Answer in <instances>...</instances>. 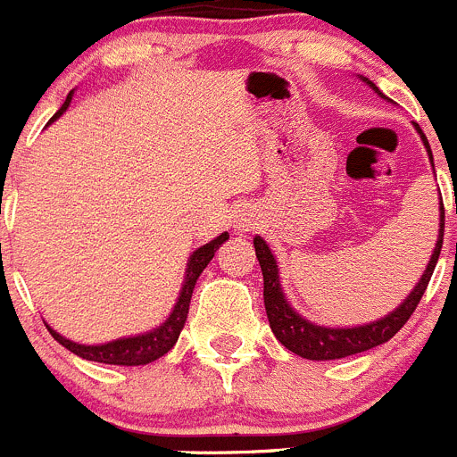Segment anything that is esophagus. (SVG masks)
<instances>
[{"instance_id":"obj_1","label":"esophagus","mask_w":457,"mask_h":457,"mask_svg":"<svg viewBox=\"0 0 457 457\" xmlns=\"http://www.w3.org/2000/svg\"><path fill=\"white\" fill-rule=\"evenodd\" d=\"M240 226H242V228H251V220H242Z\"/></svg>"}]
</instances>
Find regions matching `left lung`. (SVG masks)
<instances>
[{
    "label": "left lung",
    "instance_id": "left-lung-1",
    "mask_svg": "<svg viewBox=\"0 0 457 457\" xmlns=\"http://www.w3.org/2000/svg\"><path fill=\"white\" fill-rule=\"evenodd\" d=\"M372 89H377L368 78H363ZM379 91V89H377ZM417 128V125H415ZM420 129V128H417ZM421 138H424V145H427L428 154H431V147H428L427 137L420 129ZM433 159V156H431ZM440 237H437L436 251H433V258L428 262L427 271L421 276V280L417 282L415 289L411 291V296L393 312L386 319L375 320L370 325H361V328H347V329H337V328H320V325L307 323L305 319L296 314L287 305L285 296L280 291V282H278V269L273 253L269 251L267 242L262 237H255V255H258L260 269H262L264 278V310H267L269 325H271L273 334H276L278 341L291 350L294 354L303 356V359H312V361H329V359H343V356L359 354V352L372 350V347L381 345L388 338H393L399 329L406 325V320L411 319L412 312L420 305L424 291H427L428 280L433 276V269H436L437 258H440L442 251V240H445V204L440 208Z\"/></svg>",
    "mask_w": 457,
    "mask_h": 457
}]
</instances>
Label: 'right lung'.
Returning <instances> with one entry per match:
<instances>
[{
	"label": "right lung",
	"instance_id": "right-lung-1",
	"mask_svg": "<svg viewBox=\"0 0 457 457\" xmlns=\"http://www.w3.org/2000/svg\"><path fill=\"white\" fill-rule=\"evenodd\" d=\"M69 103H71V94L67 96L64 105L55 112V116L51 120L58 119V116L67 110ZM226 240H228V233H221L220 237L211 240L208 245L199 246V249L190 255L188 271H186V280H184V287H181L179 301H177L175 310H172V314L168 316L166 323L161 325V328H156L154 332H147V334H141V337H132V338H119V341L105 343V345H78V343L60 337L58 332H54V329L46 325L51 337H54L60 345H64L67 350H71L73 354L87 359V361L112 363V366H145V363L156 361L159 356L170 352V347L175 345L177 338H179V332L184 329V323H186V316H188L195 282H197L199 273H202L204 269H206V264L212 260L215 251L220 249Z\"/></svg>",
	"mask_w": 457,
	"mask_h": 457
}]
</instances>
